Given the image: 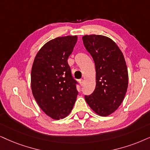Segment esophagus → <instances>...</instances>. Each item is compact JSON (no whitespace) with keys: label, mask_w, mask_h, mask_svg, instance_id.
<instances>
[{"label":"esophagus","mask_w":150,"mask_h":150,"mask_svg":"<svg viewBox=\"0 0 150 150\" xmlns=\"http://www.w3.org/2000/svg\"><path fill=\"white\" fill-rule=\"evenodd\" d=\"M79 84H80L81 86H83V85H84V79H79Z\"/></svg>","instance_id":"34e87169"}]
</instances>
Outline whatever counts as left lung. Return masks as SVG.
Returning <instances> with one entry per match:
<instances>
[{
  "mask_svg": "<svg viewBox=\"0 0 150 150\" xmlns=\"http://www.w3.org/2000/svg\"><path fill=\"white\" fill-rule=\"evenodd\" d=\"M86 50L95 62L96 86L86 103L98 115L107 116L121 105L128 86V71L122 52L114 41L102 35L82 37Z\"/></svg>",
  "mask_w": 150,
  "mask_h": 150,
  "instance_id": "8db88e82",
  "label": "left lung"
}]
</instances>
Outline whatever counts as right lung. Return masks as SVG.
Segmentation results:
<instances>
[{
    "label": "right lung",
    "instance_id": "right-lung-1",
    "mask_svg": "<svg viewBox=\"0 0 150 150\" xmlns=\"http://www.w3.org/2000/svg\"><path fill=\"white\" fill-rule=\"evenodd\" d=\"M77 41V36H66L48 41L38 52L32 68L34 98L43 112L56 120L69 114L78 95L79 84L68 64Z\"/></svg>",
    "mask_w": 150,
    "mask_h": 150
}]
</instances>
